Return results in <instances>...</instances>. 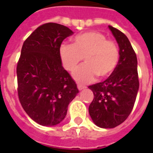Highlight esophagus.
Segmentation results:
<instances>
[{"label":"esophagus","mask_w":153,"mask_h":153,"mask_svg":"<svg viewBox=\"0 0 153 153\" xmlns=\"http://www.w3.org/2000/svg\"><path fill=\"white\" fill-rule=\"evenodd\" d=\"M77 87H78V88H79V90H83L84 89V88H86V86H84V85H82V84H78L77 85Z\"/></svg>","instance_id":"34e87169"}]
</instances>
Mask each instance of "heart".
Masks as SVG:
<instances>
[{"label": "heart", "instance_id": "heart-1", "mask_svg": "<svg viewBox=\"0 0 153 153\" xmlns=\"http://www.w3.org/2000/svg\"><path fill=\"white\" fill-rule=\"evenodd\" d=\"M60 56L64 68L74 72L84 59L85 65L74 73L79 83L93 82L97 76L101 79L109 77L118 65L120 53L115 42L106 39L105 35L90 31L77 35L73 45L63 44Z\"/></svg>", "mask_w": 153, "mask_h": 153}]
</instances>
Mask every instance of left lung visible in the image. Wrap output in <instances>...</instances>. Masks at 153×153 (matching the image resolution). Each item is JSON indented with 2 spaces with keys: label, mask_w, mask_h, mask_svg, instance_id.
Here are the masks:
<instances>
[{
  "label": "left lung",
  "mask_w": 153,
  "mask_h": 153,
  "mask_svg": "<svg viewBox=\"0 0 153 153\" xmlns=\"http://www.w3.org/2000/svg\"><path fill=\"white\" fill-rule=\"evenodd\" d=\"M120 47L118 65L105 81L88 86L94 98L88 111L94 124L101 128H115L128 118L134 106L139 87L136 53L128 38L110 26Z\"/></svg>",
  "instance_id": "8db88e82"
}]
</instances>
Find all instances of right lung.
<instances>
[{
  "label": "right lung",
  "mask_w": 153,
  "mask_h": 153,
  "mask_svg": "<svg viewBox=\"0 0 153 153\" xmlns=\"http://www.w3.org/2000/svg\"><path fill=\"white\" fill-rule=\"evenodd\" d=\"M73 33L64 25L47 23L23 44L16 68L19 100L28 116L41 125L62 121L68 105L79 93L60 56L62 42Z\"/></svg>",
  "instance_id": "add662e5"
}]
</instances>
